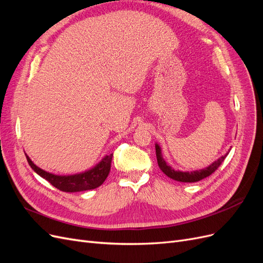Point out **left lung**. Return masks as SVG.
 I'll list each match as a JSON object with an SVG mask.
<instances>
[{
	"mask_svg": "<svg viewBox=\"0 0 263 263\" xmlns=\"http://www.w3.org/2000/svg\"><path fill=\"white\" fill-rule=\"evenodd\" d=\"M156 155H157V161H158L159 168H160V170L165 174V176H168L170 179L179 181V182L192 183V182L201 181V180L205 179L206 177L211 176L213 172L216 171L218 166L222 163V161L225 160V158L227 157L228 153L224 156H221L220 158H218L216 161H214L212 164L206 166V168L201 169V170H196V171H191V172H189V171L183 172V171H179V170H174L172 166L169 163H166V161L163 159L162 153H161V147L158 144H156Z\"/></svg>",
	"mask_w": 263,
	"mask_h": 263,
	"instance_id": "obj_1",
	"label": "left lung"
}]
</instances>
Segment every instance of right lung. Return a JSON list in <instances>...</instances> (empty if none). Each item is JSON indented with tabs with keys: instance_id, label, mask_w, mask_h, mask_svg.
Masks as SVG:
<instances>
[{
	"instance_id": "obj_1",
	"label": "right lung",
	"mask_w": 263,
	"mask_h": 263,
	"mask_svg": "<svg viewBox=\"0 0 263 263\" xmlns=\"http://www.w3.org/2000/svg\"><path fill=\"white\" fill-rule=\"evenodd\" d=\"M26 155V154H25ZM113 154L105 156L102 160L95 164L93 168L84 172L70 174V176H58L50 172H47L37 166L30 158L26 155L27 162L38 176H41L45 180L48 181L54 187L62 191V192H81L97 189L103 184L108 176L110 170V163H112Z\"/></svg>"
}]
</instances>
